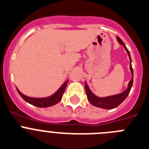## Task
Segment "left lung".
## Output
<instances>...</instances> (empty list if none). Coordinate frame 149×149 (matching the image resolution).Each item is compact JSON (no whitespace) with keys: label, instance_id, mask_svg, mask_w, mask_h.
Here are the masks:
<instances>
[{"label":"left lung","instance_id":"8db88e82","mask_svg":"<svg viewBox=\"0 0 149 149\" xmlns=\"http://www.w3.org/2000/svg\"><path fill=\"white\" fill-rule=\"evenodd\" d=\"M116 40L120 45H123L124 47L125 51L127 52L128 55V57H129L130 59V70H131V79L130 80V81L128 84V87H127L126 90L124 91L123 92L120 93H118V94L115 95H111V96H104V97H100V96H98L96 95H95L94 93L91 91V89L89 88L88 85V83L85 81V91H86L87 97H88V101L91 102V104H93V106L98 107V108H103V109H113V108H116L117 106H119L123 101H124L126 97L128 96V95L129 94L130 91H131V88H132V84H133V79H134V72H133V68L131 66V55H130L129 51L128 49H127L126 46L125 45V44L123 43V41L120 39L119 37H116Z\"/></svg>","mask_w":149,"mask_h":149}]
</instances>
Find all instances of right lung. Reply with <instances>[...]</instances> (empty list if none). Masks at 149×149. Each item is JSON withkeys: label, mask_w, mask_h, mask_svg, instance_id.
Returning a JSON list of instances; mask_svg holds the SVG:
<instances>
[{"label": "right lung", "mask_w": 149, "mask_h": 149, "mask_svg": "<svg viewBox=\"0 0 149 149\" xmlns=\"http://www.w3.org/2000/svg\"><path fill=\"white\" fill-rule=\"evenodd\" d=\"M68 82V80L65 81V83H64L62 85H61V87H60L53 94L50 95V96H46V97H30V96H28L24 94H23L17 88H16V89L18 91L20 96H21L26 102L33 104L34 106L38 107V108H48V107L53 106V105L56 104L61 100V98H62L63 94H64V92H65V88H66Z\"/></svg>", "instance_id": "add662e5"}]
</instances>
